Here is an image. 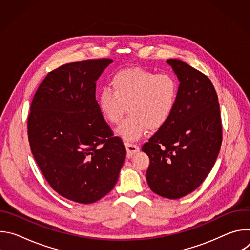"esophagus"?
Wrapping results in <instances>:
<instances>
[{"label": "esophagus", "mask_w": 250, "mask_h": 250, "mask_svg": "<svg viewBox=\"0 0 250 250\" xmlns=\"http://www.w3.org/2000/svg\"><path fill=\"white\" fill-rule=\"evenodd\" d=\"M125 146L126 147V151H127V154L126 156L127 157H131L134 153L138 152L139 150V147L138 146H136L135 144H131V142H125Z\"/></svg>", "instance_id": "1"}]
</instances>
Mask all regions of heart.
Returning a JSON list of instances; mask_svg holds the SVG:
<instances>
[{
    "mask_svg": "<svg viewBox=\"0 0 250 250\" xmlns=\"http://www.w3.org/2000/svg\"><path fill=\"white\" fill-rule=\"evenodd\" d=\"M179 84L170 73L156 74L144 68H128L117 72L111 88L98 96V106L104 120L119 125L127 110L128 117L117 129L125 140H135L149 130L162 127L176 106Z\"/></svg>",
    "mask_w": 250,
    "mask_h": 250,
    "instance_id": "heart-1",
    "label": "heart"
}]
</instances>
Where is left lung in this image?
Here are the masks:
<instances>
[{"label": "left lung", "instance_id": "left-lung-1", "mask_svg": "<svg viewBox=\"0 0 250 250\" xmlns=\"http://www.w3.org/2000/svg\"><path fill=\"white\" fill-rule=\"evenodd\" d=\"M180 81L174 112L142 146L149 157V188L167 199L195 191L219 155L223 127L218 95L211 81L178 59H168Z\"/></svg>", "mask_w": 250, "mask_h": 250}]
</instances>
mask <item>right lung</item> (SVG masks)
I'll return each instance as SVG.
<instances>
[{
  "label": "right lung",
  "mask_w": 250,
  "mask_h": 250,
  "mask_svg": "<svg viewBox=\"0 0 250 250\" xmlns=\"http://www.w3.org/2000/svg\"><path fill=\"white\" fill-rule=\"evenodd\" d=\"M109 58L54 69L34 94L27 119L31 153L52 189L92 204L116 185L126 150L100 113L96 81Z\"/></svg>",
  "instance_id": "obj_1"
}]
</instances>
